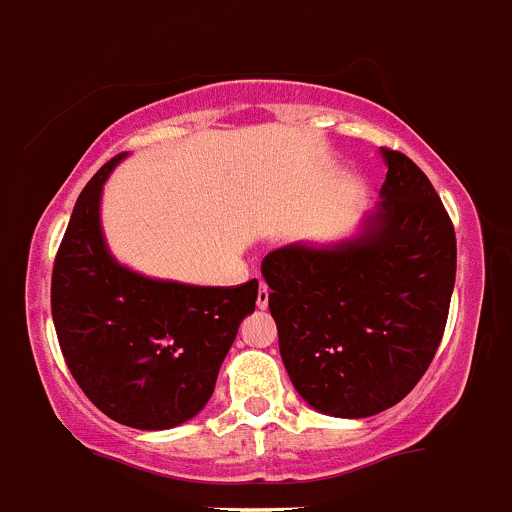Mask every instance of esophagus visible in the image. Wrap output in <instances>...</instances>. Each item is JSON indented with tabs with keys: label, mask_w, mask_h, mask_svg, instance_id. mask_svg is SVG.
<instances>
[{
	"label": "esophagus",
	"mask_w": 512,
	"mask_h": 512,
	"mask_svg": "<svg viewBox=\"0 0 512 512\" xmlns=\"http://www.w3.org/2000/svg\"><path fill=\"white\" fill-rule=\"evenodd\" d=\"M256 305H259L261 310H264V307L269 305V287H266L264 282L259 284V295H256Z\"/></svg>",
	"instance_id": "obj_1"
}]
</instances>
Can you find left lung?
<instances>
[{
	"label": "left lung",
	"instance_id": "1",
	"mask_svg": "<svg viewBox=\"0 0 512 512\" xmlns=\"http://www.w3.org/2000/svg\"><path fill=\"white\" fill-rule=\"evenodd\" d=\"M382 156V202L354 241L292 243L261 261L284 369L302 400L333 418H369L413 390L454 292L449 212L405 153Z\"/></svg>",
	"mask_w": 512,
	"mask_h": 512
}]
</instances>
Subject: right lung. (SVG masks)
I'll use <instances>...</instances> for the list:
<instances>
[{
  "instance_id": "right-lung-1",
  "label": "right lung",
  "mask_w": 512,
  "mask_h": 512,
  "mask_svg": "<svg viewBox=\"0 0 512 512\" xmlns=\"http://www.w3.org/2000/svg\"><path fill=\"white\" fill-rule=\"evenodd\" d=\"M120 158L89 179L71 212L53 264V325L71 377L107 418L164 431L207 405L259 282L192 287L117 264L104 246L99 200Z\"/></svg>"
}]
</instances>
